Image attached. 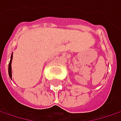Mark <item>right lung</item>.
I'll return each mask as SVG.
<instances>
[{
	"instance_id": "obj_1",
	"label": "right lung",
	"mask_w": 121,
	"mask_h": 121,
	"mask_svg": "<svg viewBox=\"0 0 121 121\" xmlns=\"http://www.w3.org/2000/svg\"><path fill=\"white\" fill-rule=\"evenodd\" d=\"M12 59H13V54L11 55V60H10V62L9 64V75L11 78H12V74H11V61H12Z\"/></svg>"
}]
</instances>
